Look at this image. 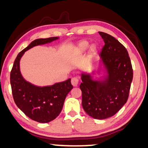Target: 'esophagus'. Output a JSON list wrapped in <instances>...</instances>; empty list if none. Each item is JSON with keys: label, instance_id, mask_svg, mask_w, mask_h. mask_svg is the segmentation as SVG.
I'll return each mask as SVG.
<instances>
[{"label": "esophagus", "instance_id": "34e87169", "mask_svg": "<svg viewBox=\"0 0 148 148\" xmlns=\"http://www.w3.org/2000/svg\"><path fill=\"white\" fill-rule=\"evenodd\" d=\"M71 84L73 86H75V87L77 86L79 84V79L77 77H73L71 79Z\"/></svg>", "mask_w": 148, "mask_h": 148}]
</instances>
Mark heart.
I'll return each mask as SVG.
<instances>
[{"mask_svg":"<svg viewBox=\"0 0 148 148\" xmlns=\"http://www.w3.org/2000/svg\"><path fill=\"white\" fill-rule=\"evenodd\" d=\"M89 43L88 41H81L80 43H79V44L76 47V52L77 53H82L87 50V49L89 47ZM97 48L96 47V45H92L90 47L89 49V51H88V56L90 57H92L93 56H95V54L97 52Z\"/></svg>","mask_w":148,"mask_h":148,"instance_id":"obj_1","label":"heart"}]
</instances>
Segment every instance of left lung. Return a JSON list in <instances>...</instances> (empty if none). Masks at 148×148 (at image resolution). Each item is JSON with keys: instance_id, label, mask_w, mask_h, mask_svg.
<instances>
[{"instance_id": "obj_1", "label": "left lung", "mask_w": 148, "mask_h": 148, "mask_svg": "<svg viewBox=\"0 0 148 148\" xmlns=\"http://www.w3.org/2000/svg\"><path fill=\"white\" fill-rule=\"evenodd\" d=\"M99 33L105 43L100 57L106 74L97 80L91 74L82 73L79 87L86 114L103 120L114 116L126 103L133 72L125 47L110 34Z\"/></svg>"}]
</instances>
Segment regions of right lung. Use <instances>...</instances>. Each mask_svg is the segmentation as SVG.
I'll use <instances>...</instances> for the list:
<instances>
[{"instance_id": "right-lung-1", "label": "right lung", "mask_w": 148, "mask_h": 148, "mask_svg": "<svg viewBox=\"0 0 148 148\" xmlns=\"http://www.w3.org/2000/svg\"><path fill=\"white\" fill-rule=\"evenodd\" d=\"M59 37L38 39L18 53L10 74L13 97L18 108L28 118L40 123H47L60 114L66 95L73 88L71 79L53 85L37 86L25 80L20 72V61L25 51L34 46L51 43Z\"/></svg>"}]
</instances>
